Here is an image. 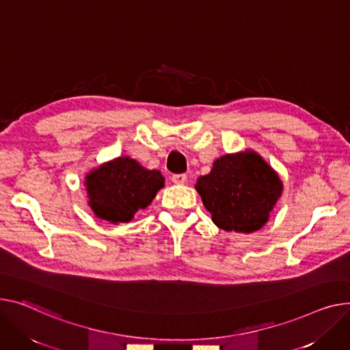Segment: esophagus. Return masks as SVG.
<instances>
[{
  "mask_svg": "<svg viewBox=\"0 0 350 350\" xmlns=\"http://www.w3.org/2000/svg\"><path fill=\"white\" fill-rule=\"evenodd\" d=\"M172 181L174 184H184L185 181H187V176H185V174H173Z\"/></svg>",
  "mask_w": 350,
  "mask_h": 350,
  "instance_id": "1",
  "label": "esophagus"
}]
</instances>
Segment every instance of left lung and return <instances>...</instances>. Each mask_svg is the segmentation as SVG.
Returning a JSON list of instances; mask_svg holds the SVG:
<instances>
[{"label":"left lung","instance_id":"left-lung-1","mask_svg":"<svg viewBox=\"0 0 350 350\" xmlns=\"http://www.w3.org/2000/svg\"><path fill=\"white\" fill-rule=\"evenodd\" d=\"M196 190L218 228L252 234L267 222L283 183L260 154L247 149L217 159L213 170L198 177Z\"/></svg>","mask_w":350,"mask_h":350}]
</instances>
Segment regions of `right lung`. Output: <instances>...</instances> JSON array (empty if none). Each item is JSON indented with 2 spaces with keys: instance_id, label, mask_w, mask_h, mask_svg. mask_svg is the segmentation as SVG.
Returning a JSON list of instances; mask_svg holds the SVG:
<instances>
[{
  "instance_id": "1",
  "label": "right lung",
  "mask_w": 350,
  "mask_h": 350,
  "mask_svg": "<svg viewBox=\"0 0 350 350\" xmlns=\"http://www.w3.org/2000/svg\"><path fill=\"white\" fill-rule=\"evenodd\" d=\"M88 205L100 219L129 222L139 209L150 205L165 187L159 170H148L136 160L122 156L109 160L85 176Z\"/></svg>"
}]
</instances>
